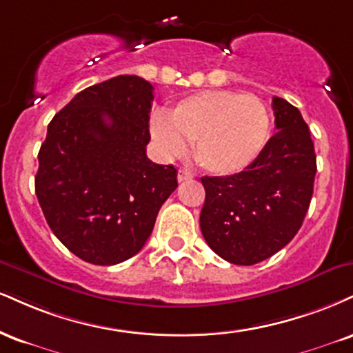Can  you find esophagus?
Segmentation results:
<instances>
[{
  "instance_id": "1",
  "label": "esophagus",
  "mask_w": 353,
  "mask_h": 353,
  "mask_svg": "<svg viewBox=\"0 0 353 353\" xmlns=\"http://www.w3.org/2000/svg\"><path fill=\"white\" fill-rule=\"evenodd\" d=\"M190 172H188L185 171V169H179V171H177V181L179 182H184V181H188V179H190Z\"/></svg>"
}]
</instances>
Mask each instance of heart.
I'll use <instances>...</instances> for the list:
<instances>
[{
    "label": "heart",
    "instance_id": "1",
    "mask_svg": "<svg viewBox=\"0 0 353 353\" xmlns=\"http://www.w3.org/2000/svg\"><path fill=\"white\" fill-rule=\"evenodd\" d=\"M151 134L163 158H182L188 144H194L195 161L202 169L232 176L265 150L270 114L265 103L250 93L203 90L177 101L168 118H152Z\"/></svg>",
    "mask_w": 353,
    "mask_h": 353
}]
</instances>
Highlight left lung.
<instances>
[{"instance_id": "8db88e82", "label": "left lung", "mask_w": 353, "mask_h": 353, "mask_svg": "<svg viewBox=\"0 0 353 353\" xmlns=\"http://www.w3.org/2000/svg\"><path fill=\"white\" fill-rule=\"evenodd\" d=\"M276 133L245 171L202 177L201 230L207 245L233 265H256L294 239L307 214L316 152L299 110L273 99Z\"/></svg>"}]
</instances>
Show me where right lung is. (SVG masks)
Returning <instances> with one entry per match:
<instances>
[{
	"instance_id": "right-lung-1",
	"label": "right lung",
	"mask_w": 353,
	"mask_h": 353,
	"mask_svg": "<svg viewBox=\"0 0 353 353\" xmlns=\"http://www.w3.org/2000/svg\"><path fill=\"white\" fill-rule=\"evenodd\" d=\"M152 90L138 75L85 88L52 118L39 150L36 195L44 217L92 265L134 256L177 188L176 168L146 156Z\"/></svg>"
}]
</instances>
